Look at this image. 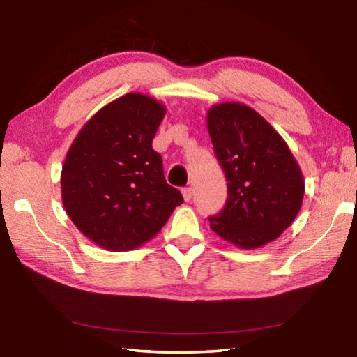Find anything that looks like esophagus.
<instances>
[{"instance_id": "1", "label": "esophagus", "mask_w": 357, "mask_h": 357, "mask_svg": "<svg viewBox=\"0 0 357 357\" xmlns=\"http://www.w3.org/2000/svg\"><path fill=\"white\" fill-rule=\"evenodd\" d=\"M183 199H185V202H191V199H192V194H194V191H192V188H185L183 191Z\"/></svg>"}]
</instances>
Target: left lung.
Wrapping results in <instances>:
<instances>
[{
    "mask_svg": "<svg viewBox=\"0 0 357 357\" xmlns=\"http://www.w3.org/2000/svg\"><path fill=\"white\" fill-rule=\"evenodd\" d=\"M208 131L227 181V200L209 218L220 238L257 249L293 223L304 199V177L286 140L240 102L209 108Z\"/></svg>",
    "mask_w": 357,
    "mask_h": 357,
    "instance_id": "8db88e82",
    "label": "left lung"
}]
</instances>
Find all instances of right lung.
Masks as SVG:
<instances>
[{
	"label": "right lung",
	"mask_w": 357,
	"mask_h": 357,
	"mask_svg": "<svg viewBox=\"0 0 357 357\" xmlns=\"http://www.w3.org/2000/svg\"><path fill=\"white\" fill-rule=\"evenodd\" d=\"M165 105L128 93L100 108L77 132L61 172L70 220L102 249L125 252L155 236L183 203L166 183L153 139Z\"/></svg>",
	"instance_id": "obj_1"
}]
</instances>
